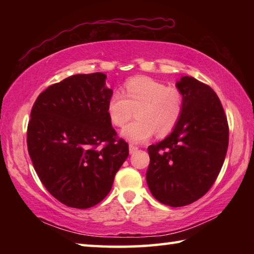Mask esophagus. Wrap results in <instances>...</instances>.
Instances as JSON below:
<instances>
[{"instance_id": "34e87169", "label": "esophagus", "mask_w": 254, "mask_h": 254, "mask_svg": "<svg viewBox=\"0 0 254 254\" xmlns=\"http://www.w3.org/2000/svg\"><path fill=\"white\" fill-rule=\"evenodd\" d=\"M137 149H139V148H137L136 145H133V144H130V145H128V150H130V153H131V154H132V153H134V152H136V151H137Z\"/></svg>"}]
</instances>
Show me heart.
<instances>
[{
  "instance_id": "obj_1",
  "label": "heart",
  "mask_w": 254,
  "mask_h": 254,
  "mask_svg": "<svg viewBox=\"0 0 254 254\" xmlns=\"http://www.w3.org/2000/svg\"><path fill=\"white\" fill-rule=\"evenodd\" d=\"M184 92L177 86H167L148 76H136L126 81L123 94L114 92L107 101L106 112L114 127H122L136 112V121L123 128L121 134L131 143H142L154 133L166 136L183 118Z\"/></svg>"
}]
</instances>
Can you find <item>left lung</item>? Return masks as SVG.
Segmentation results:
<instances>
[{
	"label": "left lung",
	"instance_id": "obj_1",
	"mask_svg": "<svg viewBox=\"0 0 254 254\" xmlns=\"http://www.w3.org/2000/svg\"><path fill=\"white\" fill-rule=\"evenodd\" d=\"M177 87L186 98L183 118L165 140L148 147L145 175L154 198L171 207L194 203L209 190L229 145V123L216 93L189 76Z\"/></svg>",
	"mask_w": 254,
	"mask_h": 254
}]
</instances>
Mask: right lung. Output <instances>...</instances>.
Returning <instances> with one entry per match:
<instances>
[{"label":"right lung","mask_w":254,"mask_h":254,"mask_svg":"<svg viewBox=\"0 0 254 254\" xmlns=\"http://www.w3.org/2000/svg\"><path fill=\"white\" fill-rule=\"evenodd\" d=\"M103 72L79 74L46 88L32 106L27 144L47 190L64 205L89 208L109 194L128 145L106 112L113 91Z\"/></svg>","instance_id":"1"}]
</instances>
